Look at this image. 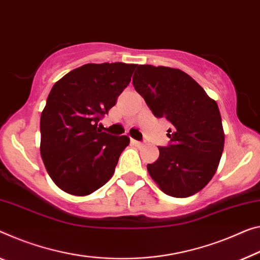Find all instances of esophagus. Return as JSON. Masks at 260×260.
Wrapping results in <instances>:
<instances>
[{
    "instance_id": "34e87169",
    "label": "esophagus",
    "mask_w": 260,
    "mask_h": 260,
    "mask_svg": "<svg viewBox=\"0 0 260 260\" xmlns=\"http://www.w3.org/2000/svg\"><path fill=\"white\" fill-rule=\"evenodd\" d=\"M131 143L134 144V145H136L137 147H141L144 145L143 142H139V141H136V139H131Z\"/></svg>"
}]
</instances>
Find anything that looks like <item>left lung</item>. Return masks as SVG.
Listing matches in <instances>:
<instances>
[{
  "label": "left lung",
  "instance_id": "1",
  "mask_svg": "<svg viewBox=\"0 0 260 260\" xmlns=\"http://www.w3.org/2000/svg\"><path fill=\"white\" fill-rule=\"evenodd\" d=\"M133 83L155 117L172 123L169 146L147 164L151 178L164 193L188 198L216 173L224 147L217 103L193 78L178 69L138 65Z\"/></svg>",
  "mask_w": 260,
  "mask_h": 260
}]
</instances>
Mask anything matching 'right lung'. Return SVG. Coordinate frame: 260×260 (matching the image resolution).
I'll list each match as a JSON object with an SVG mask.
<instances>
[{
  "mask_svg": "<svg viewBox=\"0 0 260 260\" xmlns=\"http://www.w3.org/2000/svg\"><path fill=\"white\" fill-rule=\"evenodd\" d=\"M137 65L86 63L54 83L41 116V155L59 188L75 197L98 190L113 177L127 136L100 129Z\"/></svg>",
  "mask_w": 260,
  "mask_h": 260,
  "instance_id": "1",
  "label": "right lung"
}]
</instances>
